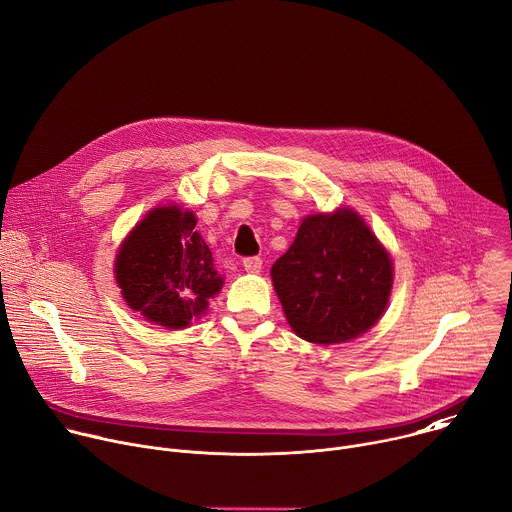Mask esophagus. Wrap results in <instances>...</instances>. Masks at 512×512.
<instances>
[{
    "label": "esophagus",
    "mask_w": 512,
    "mask_h": 512,
    "mask_svg": "<svg viewBox=\"0 0 512 512\" xmlns=\"http://www.w3.org/2000/svg\"><path fill=\"white\" fill-rule=\"evenodd\" d=\"M261 265H263V259L259 255H253V257H245L243 259V267L245 271L249 273H259L261 271Z\"/></svg>",
    "instance_id": "obj_1"
}]
</instances>
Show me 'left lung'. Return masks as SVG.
<instances>
[{
  "label": "left lung",
  "mask_w": 512,
  "mask_h": 512,
  "mask_svg": "<svg viewBox=\"0 0 512 512\" xmlns=\"http://www.w3.org/2000/svg\"><path fill=\"white\" fill-rule=\"evenodd\" d=\"M271 277L294 332L308 342L336 344L377 324L389 302L393 267L360 216L344 208L304 218Z\"/></svg>",
  "instance_id": "1"
}]
</instances>
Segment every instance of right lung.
<instances>
[{
    "mask_svg": "<svg viewBox=\"0 0 512 512\" xmlns=\"http://www.w3.org/2000/svg\"><path fill=\"white\" fill-rule=\"evenodd\" d=\"M196 227V216L160 206L131 231L115 259V277L127 306L150 322L184 328L198 318L223 277Z\"/></svg>",
    "mask_w": 512,
    "mask_h": 512,
    "instance_id": "right-lung-1",
    "label": "right lung"
}]
</instances>
